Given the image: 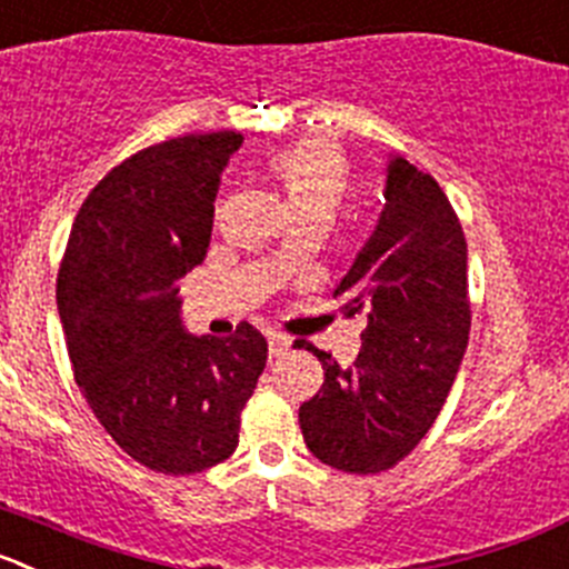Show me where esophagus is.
<instances>
[{
	"label": "esophagus",
	"mask_w": 569,
	"mask_h": 569,
	"mask_svg": "<svg viewBox=\"0 0 569 569\" xmlns=\"http://www.w3.org/2000/svg\"><path fill=\"white\" fill-rule=\"evenodd\" d=\"M267 342H269V357H286V350L291 348V339L286 337V333H278V331H269L267 333Z\"/></svg>",
	"instance_id": "esophagus-1"
}]
</instances>
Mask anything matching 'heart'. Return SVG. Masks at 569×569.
<instances>
[{"label":"heart","instance_id":"obj_1","mask_svg":"<svg viewBox=\"0 0 569 569\" xmlns=\"http://www.w3.org/2000/svg\"><path fill=\"white\" fill-rule=\"evenodd\" d=\"M269 177L278 182L291 216L328 212L333 216L348 188V164L326 142H297L269 159ZM291 267L286 249L272 254V272L283 274Z\"/></svg>","mask_w":569,"mask_h":569}]
</instances>
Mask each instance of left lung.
<instances>
[{"instance_id": "8db88e82", "label": "left lung", "mask_w": 569, "mask_h": 569, "mask_svg": "<svg viewBox=\"0 0 569 569\" xmlns=\"http://www.w3.org/2000/svg\"><path fill=\"white\" fill-rule=\"evenodd\" d=\"M379 221L333 297L368 311L362 350L342 368L306 339L326 385L302 401L300 429L317 460L350 475L396 466L438 418L469 345L463 227L429 173L387 157Z\"/></svg>"}]
</instances>
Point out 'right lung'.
Returning <instances> with one entry per match:
<instances>
[{"label": "right lung", "mask_w": 569, "mask_h": 569, "mask_svg": "<svg viewBox=\"0 0 569 569\" xmlns=\"http://www.w3.org/2000/svg\"><path fill=\"white\" fill-rule=\"evenodd\" d=\"M236 131L164 140L87 196L58 269L69 362L94 418L137 463L196 475L230 458L267 339L184 331L177 280L204 260Z\"/></svg>", "instance_id": "obj_1"}]
</instances>
